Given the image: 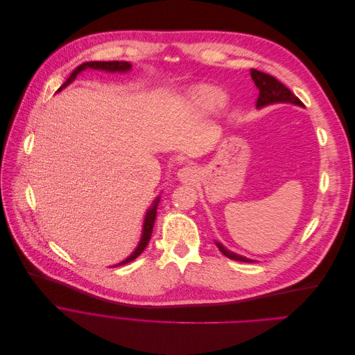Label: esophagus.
Segmentation results:
<instances>
[{
    "mask_svg": "<svg viewBox=\"0 0 355 355\" xmlns=\"http://www.w3.org/2000/svg\"><path fill=\"white\" fill-rule=\"evenodd\" d=\"M197 176V171L193 166H183L178 171V179L182 183H191Z\"/></svg>",
    "mask_w": 355,
    "mask_h": 355,
    "instance_id": "esophagus-1",
    "label": "esophagus"
}]
</instances>
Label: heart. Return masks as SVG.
Segmentation results:
<instances>
[{"instance_id": "1", "label": "heart", "mask_w": 355, "mask_h": 355, "mask_svg": "<svg viewBox=\"0 0 355 355\" xmlns=\"http://www.w3.org/2000/svg\"><path fill=\"white\" fill-rule=\"evenodd\" d=\"M193 101L198 112L214 113L225 106L227 95L220 88L201 85L193 91Z\"/></svg>"}]
</instances>
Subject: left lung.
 <instances>
[{"label": "left lung", "instance_id": "1", "mask_svg": "<svg viewBox=\"0 0 355 355\" xmlns=\"http://www.w3.org/2000/svg\"><path fill=\"white\" fill-rule=\"evenodd\" d=\"M250 76L252 80L254 81V85L259 89V96L256 101V106L257 107H263L271 103H294L298 106H304V103L284 85L281 84L277 78L261 73V71H257L254 68L250 69ZM216 245L218 246V249L221 250L223 254H225L227 257L236 260V261H246V263H252L253 260L243 257L241 254H236L228 249H225L220 242H216Z\"/></svg>", "mask_w": 355, "mask_h": 355}]
</instances>
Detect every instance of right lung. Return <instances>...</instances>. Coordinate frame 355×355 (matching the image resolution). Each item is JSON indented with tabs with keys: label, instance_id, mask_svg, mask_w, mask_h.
<instances>
[{
	"label": "right lung",
	"instance_id": "obj_1",
	"mask_svg": "<svg viewBox=\"0 0 355 355\" xmlns=\"http://www.w3.org/2000/svg\"><path fill=\"white\" fill-rule=\"evenodd\" d=\"M87 68H92V69H103V71H109V73H116V71H120V73H125V71H130L131 68V64L127 62V61H88V62H84L81 65H78L73 73H71L69 78L58 88V91H61L62 88H65L67 85H69L71 83H73L77 76L81 73V71L87 69ZM158 202H159V197L155 198L153 207L147 211V216L144 218V227H143V235H141V241L137 246V249L125 259L123 260L121 263L116 264V266H123V264H127L130 261H132L134 259H137L141 253L144 252V249L147 248L150 239H151V235H153V228H154V223H155V218H157V208H158Z\"/></svg>",
	"mask_w": 355,
	"mask_h": 355
}]
</instances>
